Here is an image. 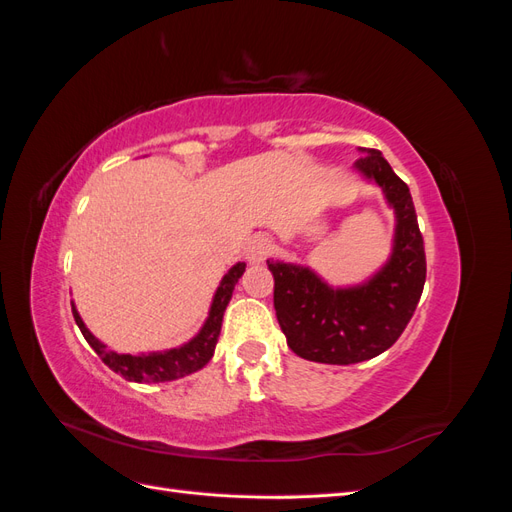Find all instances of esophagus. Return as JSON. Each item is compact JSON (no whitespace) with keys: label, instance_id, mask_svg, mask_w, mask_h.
Returning <instances> with one entry per match:
<instances>
[{"label":"esophagus","instance_id":"esophagus-1","mask_svg":"<svg viewBox=\"0 0 512 512\" xmlns=\"http://www.w3.org/2000/svg\"><path fill=\"white\" fill-rule=\"evenodd\" d=\"M271 254V239L265 235H254L250 241H247L245 247V258L250 265H260L262 260Z\"/></svg>","mask_w":512,"mask_h":512}]
</instances>
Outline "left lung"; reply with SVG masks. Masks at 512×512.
<instances>
[{
    "label": "left lung",
    "instance_id": "1",
    "mask_svg": "<svg viewBox=\"0 0 512 512\" xmlns=\"http://www.w3.org/2000/svg\"><path fill=\"white\" fill-rule=\"evenodd\" d=\"M354 168L376 181L395 211L393 252L386 265L367 282L331 288L307 267L267 260L273 273V307L286 342L301 359L350 365L389 350L404 333L423 294L427 262L423 235L408 185L376 149Z\"/></svg>",
    "mask_w": 512,
    "mask_h": 512
}]
</instances>
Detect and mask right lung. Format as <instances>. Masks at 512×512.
Here are the masks:
<instances>
[{"label": "right lung", "instance_id": "obj_1", "mask_svg": "<svg viewBox=\"0 0 512 512\" xmlns=\"http://www.w3.org/2000/svg\"><path fill=\"white\" fill-rule=\"evenodd\" d=\"M245 271V262H237L232 267L215 290L209 316L200 329L188 344H183L179 348H170L164 352H147V354H119L115 350H108L100 339L91 335V331L85 327L83 318L76 312V307L72 303V314L76 324L87 339V344L96 350V354L104 361V365L111 367L115 374H121L130 382H168V380H177L188 374H194V371L203 369L213 356L215 344H218V337L222 331V318L226 312V305L230 303L232 290H235V284L239 282V277Z\"/></svg>", "mask_w": 512, "mask_h": 512}]
</instances>
